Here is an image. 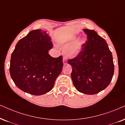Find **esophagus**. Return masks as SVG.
Masks as SVG:
<instances>
[{
  "mask_svg": "<svg viewBox=\"0 0 125 125\" xmlns=\"http://www.w3.org/2000/svg\"><path fill=\"white\" fill-rule=\"evenodd\" d=\"M63 62L64 64H67V59L65 57H63Z\"/></svg>",
  "mask_w": 125,
  "mask_h": 125,
  "instance_id": "1",
  "label": "esophagus"
}]
</instances>
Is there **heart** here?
<instances>
[{
    "label": "heart",
    "mask_w": 125,
    "mask_h": 125,
    "mask_svg": "<svg viewBox=\"0 0 125 125\" xmlns=\"http://www.w3.org/2000/svg\"><path fill=\"white\" fill-rule=\"evenodd\" d=\"M76 38L75 36L71 37L69 40V43ZM85 40L83 38H78L72 43L67 45L64 49V52L67 57L74 58L77 57L80 54L85 44Z\"/></svg>",
    "instance_id": "1"
}]
</instances>
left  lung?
Segmentation results:
<instances>
[{
    "label": "left lung",
    "instance_id": "8db88e82",
    "mask_svg": "<svg viewBox=\"0 0 125 125\" xmlns=\"http://www.w3.org/2000/svg\"><path fill=\"white\" fill-rule=\"evenodd\" d=\"M87 40L77 57L68 60L76 89L86 94H94L105 89L113 78V55L104 39L93 30L84 29Z\"/></svg>",
    "mask_w": 125,
    "mask_h": 125
}]
</instances>
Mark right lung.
<instances>
[{
  "mask_svg": "<svg viewBox=\"0 0 125 125\" xmlns=\"http://www.w3.org/2000/svg\"><path fill=\"white\" fill-rule=\"evenodd\" d=\"M52 42L46 31H31L18 41L10 60V73L19 89L42 95L52 89L62 70V56L53 58L48 51Z\"/></svg>",
  "mask_w": 125,
  "mask_h": 125,
  "instance_id": "1",
  "label": "right lung"
}]
</instances>
